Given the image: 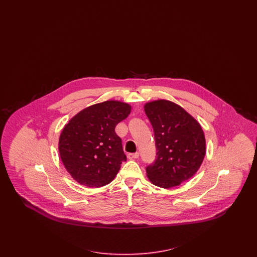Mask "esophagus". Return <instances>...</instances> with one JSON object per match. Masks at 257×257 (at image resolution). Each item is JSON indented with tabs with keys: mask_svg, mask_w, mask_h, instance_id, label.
<instances>
[{
	"mask_svg": "<svg viewBox=\"0 0 257 257\" xmlns=\"http://www.w3.org/2000/svg\"><path fill=\"white\" fill-rule=\"evenodd\" d=\"M140 157V153H134V154H128L129 159H137Z\"/></svg>",
	"mask_w": 257,
	"mask_h": 257,
	"instance_id": "obj_1",
	"label": "esophagus"
}]
</instances>
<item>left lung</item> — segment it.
<instances>
[{
    "label": "left lung",
    "mask_w": 257,
    "mask_h": 257,
    "mask_svg": "<svg viewBox=\"0 0 257 257\" xmlns=\"http://www.w3.org/2000/svg\"><path fill=\"white\" fill-rule=\"evenodd\" d=\"M144 111L155 132L156 159L146 169L156 187H177L200 169L206 154L201 124L178 104L168 100L148 101Z\"/></svg>",
    "instance_id": "1"
}]
</instances>
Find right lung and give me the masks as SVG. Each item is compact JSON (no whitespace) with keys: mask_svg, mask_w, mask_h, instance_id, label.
<instances>
[{"mask_svg":"<svg viewBox=\"0 0 257 257\" xmlns=\"http://www.w3.org/2000/svg\"><path fill=\"white\" fill-rule=\"evenodd\" d=\"M132 106L105 101L81 110L64 126L58 151L65 169L80 185L101 187L111 183L126 161L116 125Z\"/></svg>","mask_w":257,"mask_h":257,"instance_id":"1","label":"right lung"}]
</instances>
